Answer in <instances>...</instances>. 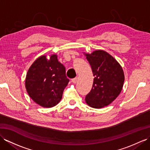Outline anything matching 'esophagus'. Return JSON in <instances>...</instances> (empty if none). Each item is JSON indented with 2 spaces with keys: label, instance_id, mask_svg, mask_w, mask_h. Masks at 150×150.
I'll return each instance as SVG.
<instances>
[{
  "label": "esophagus",
  "instance_id": "esophagus-1",
  "mask_svg": "<svg viewBox=\"0 0 150 150\" xmlns=\"http://www.w3.org/2000/svg\"><path fill=\"white\" fill-rule=\"evenodd\" d=\"M77 80H78V78H77V77H75V78L71 80V82H72L73 83H75L76 82H77Z\"/></svg>",
  "mask_w": 150,
  "mask_h": 150
}]
</instances>
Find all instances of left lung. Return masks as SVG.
Wrapping results in <instances>:
<instances>
[{
  "label": "left lung",
  "mask_w": 150,
  "mask_h": 150,
  "mask_svg": "<svg viewBox=\"0 0 150 150\" xmlns=\"http://www.w3.org/2000/svg\"><path fill=\"white\" fill-rule=\"evenodd\" d=\"M94 76L92 89L86 96L87 105L94 108L108 106L120 94L124 74L117 60L101 50L86 54Z\"/></svg>",
  "instance_id": "left-lung-1"
}]
</instances>
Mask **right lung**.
<instances>
[{
  "label": "right lung",
  "instance_id": "obj_1",
  "mask_svg": "<svg viewBox=\"0 0 150 150\" xmlns=\"http://www.w3.org/2000/svg\"><path fill=\"white\" fill-rule=\"evenodd\" d=\"M69 81L65 67L59 62L56 54L52 55L50 59L42 56L29 68L25 86L34 101L41 106L51 108L61 101Z\"/></svg>",
  "mask_w": 150,
  "mask_h": 150
}]
</instances>
